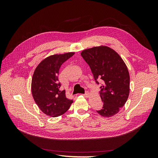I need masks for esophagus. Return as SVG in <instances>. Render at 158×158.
<instances>
[{
  "mask_svg": "<svg viewBox=\"0 0 158 158\" xmlns=\"http://www.w3.org/2000/svg\"><path fill=\"white\" fill-rule=\"evenodd\" d=\"M83 95L85 98H88L89 97V93L88 92H85L84 94H83Z\"/></svg>",
  "mask_w": 158,
  "mask_h": 158,
  "instance_id": "34e87169",
  "label": "esophagus"
}]
</instances>
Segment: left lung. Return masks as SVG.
Masks as SVG:
<instances>
[{"mask_svg": "<svg viewBox=\"0 0 158 158\" xmlns=\"http://www.w3.org/2000/svg\"><path fill=\"white\" fill-rule=\"evenodd\" d=\"M81 55L89 66L96 83L101 81L100 97L103 106L97 112L105 117L114 115L125 106L130 92V76L125 62L107 46L85 49Z\"/></svg>", "mask_w": 158, "mask_h": 158, "instance_id": "obj_1", "label": "left lung"}]
</instances>
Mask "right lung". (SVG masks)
Instances as JSON below:
<instances>
[{"label": "right lung", "instance_id": "right-lung-1", "mask_svg": "<svg viewBox=\"0 0 158 158\" xmlns=\"http://www.w3.org/2000/svg\"><path fill=\"white\" fill-rule=\"evenodd\" d=\"M74 55V52L53 55L43 60L36 67L31 80L33 99L41 111L52 117L64 114L73 103L60 89L58 75L61 65Z\"/></svg>", "mask_w": 158, "mask_h": 158}]
</instances>
